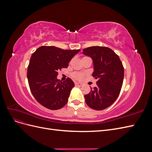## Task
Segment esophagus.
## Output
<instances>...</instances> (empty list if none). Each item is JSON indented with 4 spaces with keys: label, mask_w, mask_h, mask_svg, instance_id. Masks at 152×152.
Listing matches in <instances>:
<instances>
[{
    "label": "esophagus",
    "mask_w": 152,
    "mask_h": 152,
    "mask_svg": "<svg viewBox=\"0 0 152 152\" xmlns=\"http://www.w3.org/2000/svg\"><path fill=\"white\" fill-rule=\"evenodd\" d=\"M75 85L77 86H79V87H82V86H83V84H82V83H80V82H76L75 83Z\"/></svg>",
    "instance_id": "obj_1"
}]
</instances>
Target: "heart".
Segmentation results:
<instances>
[{"label":"heart","instance_id":"b5f03b06","mask_svg":"<svg viewBox=\"0 0 152 152\" xmlns=\"http://www.w3.org/2000/svg\"><path fill=\"white\" fill-rule=\"evenodd\" d=\"M83 77H84V75L82 74V73H75L74 74H73V77H74L75 79H78V80L82 79V78H83Z\"/></svg>","mask_w":152,"mask_h":152}]
</instances>
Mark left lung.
I'll return each instance as SVG.
<instances>
[{
    "instance_id": "1",
    "label": "left lung",
    "mask_w": 152,
    "mask_h": 152,
    "mask_svg": "<svg viewBox=\"0 0 152 152\" xmlns=\"http://www.w3.org/2000/svg\"><path fill=\"white\" fill-rule=\"evenodd\" d=\"M82 53L93 60V76L98 79L97 86L84 96L86 102L91 108L103 110L115 102L120 93L124 75L122 63L118 55L107 47L87 48Z\"/></svg>"
}]
</instances>
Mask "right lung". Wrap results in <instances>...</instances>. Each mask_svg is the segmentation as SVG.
I'll return each mask as SVG.
<instances>
[{"instance_id":"add662e5","label":"right lung","mask_w":152,"mask_h":152,"mask_svg":"<svg viewBox=\"0 0 152 152\" xmlns=\"http://www.w3.org/2000/svg\"><path fill=\"white\" fill-rule=\"evenodd\" d=\"M80 50L42 46L32 54L27 70L28 84L35 99L44 107L58 110L68 102L75 84L70 78L63 82L58 79V72L67 68L72 58Z\"/></svg>"}]
</instances>
